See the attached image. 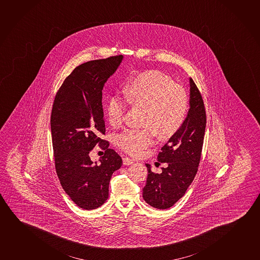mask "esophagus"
Returning a JSON list of instances; mask_svg holds the SVG:
<instances>
[{"instance_id": "34e87169", "label": "esophagus", "mask_w": 260, "mask_h": 260, "mask_svg": "<svg viewBox=\"0 0 260 260\" xmlns=\"http://www.w3.org/2000/svg\"><path fill=\"white\" fill-rule=\"evenodd\" d=\"M122 161H123V165L124 166H129V165H132L134 162V160L128 158V157H124V158L122 159Z\"/></svg>"}]
</instances>
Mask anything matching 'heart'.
Listing matches in <instances>:
<instances>
[{"mask_svg":"<svg viewBox=\"0 0 260 260\" xmlns=\"http://www.w3.org/2000/svg\"><path fill=\"white\" fill-rule=\"evenodd\" d=\"M122 94L110 96L106 114L110 123L119 127L124 121L128 104L146 110L144 129H126L117 137L120 149L139 155L153 142L154 132L162 139L175 135L184 124L188 112V98L184 87L158 71H147L132 77L122 88Z\"/></svg>","mask_w":260,"mask_h":260,"instance_id":"1","label":"heart"}]
</instances>
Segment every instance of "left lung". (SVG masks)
Segmentation results:
<instances>
[{"label":"left lung","mask_w":260,"mask_h":260,"mask_svg":"<svg viewBox=\"0 0 260 260\" xmlns=\"http://www.w3.org/2000/svg\"><path fill=\"white\" fill-rule=\"evenodd\" d=\"M190 83L189 110L181 129L161 148L157 160L167 162L162 173H154L147 167L143 199L151 207L167 209L184 196L196 176L202 154L207 114L203 98L193 79Z\"/></svg>","instance_id":"left-lung-1"}]
</instances>
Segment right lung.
Listing matches in <instances>:
<instances>
[{
    "label": "right lung",
    "mask_w": 260,
    "mask_h": 260,
    "mask_svg": "<svg viewBox=\"0 0 260 260\" xmlns=\"http://www.w3.org/2000/svg\"><path fill=\"white\" fill-rule=\"evenodd\" d=\"M122 58L80 64L64 79L53 101L51 132L57 175L71 200L86 210L106 202L111 177L122 165L109 142L99 137L106 134L102 90ZM98 144L105 154L100 164H94L90 153Z\"/></svg>",
    "instance_id": "add662e5"
}]
</instances>
